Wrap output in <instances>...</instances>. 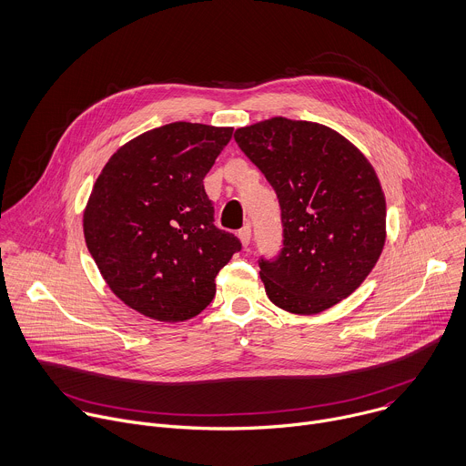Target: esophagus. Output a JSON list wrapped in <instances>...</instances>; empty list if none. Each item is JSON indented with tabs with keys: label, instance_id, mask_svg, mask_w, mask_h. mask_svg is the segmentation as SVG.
<instances>
[{
	"label": "esophagus",
	"instance_id": "esophagus-1",
	"mask_svg": "<svg viewBox=\"0 0 466 466\" xmlns=\"http://www.w3.org/2000/svg\"><path fill=\"white\" fill-rule=\"evenodd\" d=\"M238 238H240V242H242V246H248L249 244V240H251V228L249 226H244L242 229H238Z\"/></svg>",
	"mask_w": 466,
	"mask_h": 466
}]
</instances>
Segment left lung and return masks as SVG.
Segmentation results:
<instances>
[{"label": "left lung", "mask_w": 466, "mask_h": 466, "mask_svg": "<svg viewBox=\"0 0 466 466\" xmlns=\"http://www.w3.org/2000/svg\"><path fill=\"white\" fill-rule=\"evenodd\" d=\"M235 141L273 187L283 249L260 258L273 305L319 314L350 296L386 242V198L367 157L336 130L271 117L237 128Z\"/></svg>", "instance_id": "1"}]
</instances>
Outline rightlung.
I'll list each match as a JSON object with an SVG mask.
<instances>
[{
  "label": "right lung",
  "instance_id": "1",
  "mask_svg": "<svg viewBox=\"0 0 466 466\" xmlns=\"http://www.w3.org/2000/svg\"><path fill=\"white\" fill-rule=\"evenodd\" d=\"M233 128L170 123L123 145L84 209V238L110 290L157 321L198 316L240 240L215 226L204 177Z\"/></svg>",
  "mask_w": 466,
  "mask_h": 466
}]
</instances>
